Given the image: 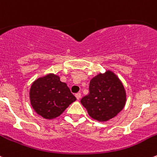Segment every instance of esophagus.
I'll return each mask as SVG.
<instances>
[{
    "mask_svg": "<svg viewBox=\"0 0 157 157\" xmlns=\"http://www.w3.org/2000/svg\"><path fill=\"white\" fill-rule=\"evenodd\" d=\"M75 96H76V98H77V99L79 100L80 98H81V94H80V92H78L75 94Z\"/></svg>",
    "mask_w": 157,
    "mask_h": 157,
    "instance_id": "obj_1",
    "label": "esophagus"
}]
</instances>
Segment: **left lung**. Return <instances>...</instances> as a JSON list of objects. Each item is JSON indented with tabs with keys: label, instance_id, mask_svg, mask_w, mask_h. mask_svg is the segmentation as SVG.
Returning <instances> with one entry per match:
<instances>
[{
	"label": "left lung",
	"instance_id": "1",
	"mask_svg": "<svg viewBox=\"0 0 157 157\" xmlns=\"http://www.w3.org/2000/svg\"><path fill=\"white\" fill-rule=\"evenodd\" d=\"M80 102L93 119L107 121L121 112L126 102V92L121 80L113 72L107 71L93 77L89 94Z\"/></svg>",
	"mask_w": 157,
	"mask_h": 157
}]
</instances>
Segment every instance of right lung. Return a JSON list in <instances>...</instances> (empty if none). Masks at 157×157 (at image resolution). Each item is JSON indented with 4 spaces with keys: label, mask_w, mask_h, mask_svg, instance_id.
I'll use <instances>...</instances> for the list:
<instances>
[{
    "label": "right lung",
    "mask_w": 157,
    "mask_h": 157,
    "mask_svg": "<svg viewBox=\"0 0 157 157\" xmlns=\"http://www.w3.org/2000/svg\"><path fill=\"white\" fill-rule=\"evenodd\" d=\"M31 105L36 113L45 119L61 115L77 100L66 83L55 74H49L33 83L29 91Z\"/></svg>",
    "instance_id": "obj_1"
}]
</instances>
